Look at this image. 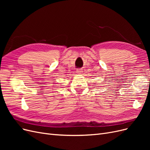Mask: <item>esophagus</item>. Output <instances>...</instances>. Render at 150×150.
<instances>
[{
    "mask_svg": "<svg viewBox=\"0 0 150 150\" xmlns=\"http://www.w3.org/2000/svg\"><path fill=\"white\" fill-rule=\"evenodd\" d=\"M76 72L78 74H82L83 73V69H76Z\"/></svg>",
    "mask_w": 150,
    "mask_h": 150,
    "instance_id": "34e87169",
    "label": "esophagus"
}]
</instances>
